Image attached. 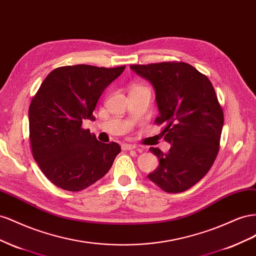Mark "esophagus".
<instances>
[{
	"label": "esophagus",
	"instance_id": "34e87169",
	"mask_svg": "<svg viewBox=\"0 0 256 256\" xmlns=\"http://www.w3.org/2000/svg\"><path fill=\"white\" fill-rule=\"evenodd\" d=\"M136 147L134 144H122V149L123 150H133V149H135Z\"/></svg>",
	"mask_w": 256,
	"mask_h": 256
}]
</instances>
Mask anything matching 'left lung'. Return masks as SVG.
I'll use <instances>...</instances> for the list:
<instances>
[{"mask_svg":"<svg viewBox=\"0 0 256 256\" xmlns=\"http://www.w3.org/2000/svg\"><path fill=\"white\" fill-rule=\"evenodd\" d=\"M156 91L160 132L168 152L150 148L160 163L148 178L168 193L184 192L209 172L216 158L223 128V110L214 86L192 65L163 62L130 65Z\"/></svg>","mask_w":256,"mask_h":256,"instance_id":"8db88e82","label":"left lung"}]
</instances>
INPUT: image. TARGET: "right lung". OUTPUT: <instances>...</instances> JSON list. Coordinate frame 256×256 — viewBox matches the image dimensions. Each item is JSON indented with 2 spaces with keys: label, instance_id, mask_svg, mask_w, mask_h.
Here are the masks:
<instances>
[{
  "label": "right lung",
  "instance_id": "right-lung-1",
  "mask_svg": "<svg viewBox=\"0 0 256 256\" xmlns=\"http://www.w3.org/2000/svg\"><path fill=\"white\" fill-rule=\"evenodd\" d=\"M126 66L105 68L74 65L56 68L45 78L28 108L34 160L56 186L78 192L110 170L121 147L104 144L82 128L106 88Z\"/></svg>",
  "mask_w": 256,
  "mask_h": 256
}]
</instances>
